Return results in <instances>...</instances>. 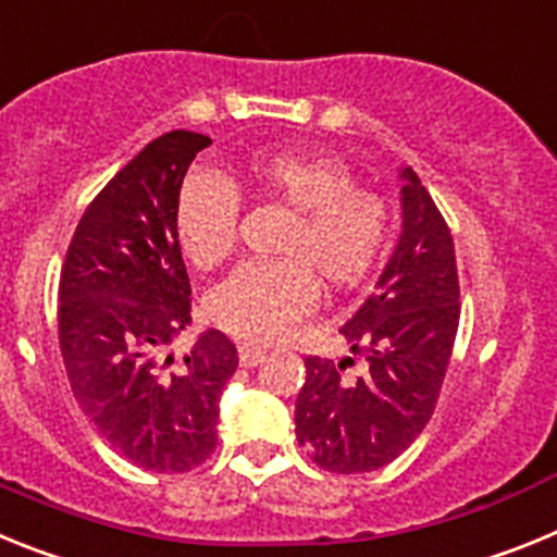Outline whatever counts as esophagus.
Instances as JSON below:
<instances>
[{"label":"esophagus","mask_w":557,"mask_h":557,"mask_svg":"<svg viewBox=\"0 0 557 557\" xmlns=\"http://www.w3.org/2000/svg\"><path fill=\"white\" fill-rule=\"evenodd\" d=\"M262 359H264V348L239 346V366L243 368H256Z\"/></svg>","instance_id":"esophagus-1"}]
</instances>
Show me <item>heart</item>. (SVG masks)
<instances>
[{
    "label": "heart",
    "instance_id": "b5f03b06",
    "mask_svg": "<svg viewBox=\"0 0 557 557\" xmlns=\"http://www.w3.org/2000/svg\"><path fill=\"white\" fill-rule=\"evenodd\" d=\"M253 195L293 211L282 262H250L211 289L206 309L220 329L248 343H275L314 304V278L332 293L366 278L387 243L391 214L376 191L354 186L343 161L309 152L264 150L245 164ZM234 186L198 175L178 200V239L198 268L223 264L236 245Z\"/></svg>",
    "mask_w": 557,
    "mask_h": 557
}]
</instances>
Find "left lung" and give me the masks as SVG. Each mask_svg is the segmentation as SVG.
Wrapping results in <instances>:
<instances>
[{"instance_id":"left-lung-1","label":"left lung","mask_w":557,"mask_h":557,"mask_svg":"<svg viewBox=\"0 0 557 557\" xmlns=\"http://www.w3.org/2000/svg\"><path fill=\"white\" fill-rule=\"evenodd\" d=\"M401 178V234L373 293L339 329L366 371L307 357L295 435L321 469L362 474L396 460L424 432L444 385L460 321L455 243L410 166Z\"/></svg>"}]
</instances>
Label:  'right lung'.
Listing matches in <instances>:
<instances>
[{
    "mask_svg": "<svg viewBox=\"0 0 557 557\" xmlns=\"http://www.w3.org/2000/svg\"><path fill=\"white\" fill-rule=\"evenodd\" d=\"M209 145L191 131L152 139L91 200L61 270L58 332L77 405L125 460L161 474L195 469L214 451L220 396L239 366L218 329L178 366L166 354L191 323L181 184Z\"/></svg>",
    "mask_w": 557,
    "mask_h": 557,
    "instance_id": "obj_1",
    "label": "right lung"
}]
</instances>
